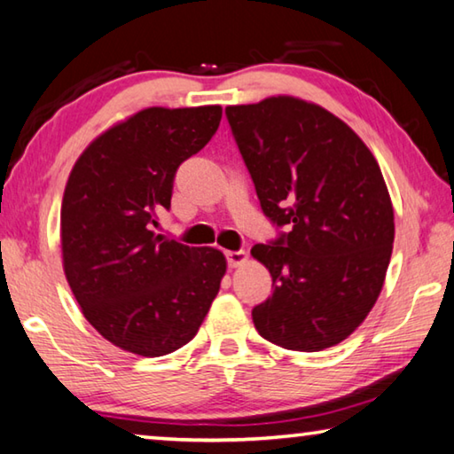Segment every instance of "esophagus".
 <instances>
[{"instance_id": "34e87169", "label": "esophagus", "mask_w": 454, "mask_h": 454, "mask_svg": "<svg viewBox=\"0 0 454 454\" xmlns=\"http://www.w3.org/2000/svg\"><path fill=\"white\" fill-rule=\"evenodd\" d=\"M225 257L229 267H237L247 262V254H245V251H227Z\"/></svg>"}]
</instances>
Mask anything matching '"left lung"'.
Segmentation results:
<instances>
[{"label": "left lung", "instance_id": "left-lung-1", "mask_svg": "<svg viewBox=\"0 0 454 454\" xmlns=\"http://www.w3.org/2000/svg\"><path fill=\"white\" fill-rule=\"evenodd\" d=\"M262 211L286 227L251 249L273 294L254 308L259 336L319 352L358 328L380 295L395 211L380 167L356 132L294 96L225 108Z\"/></svg>", "mask_w": 454, "mask_h": 454}]
</instances>
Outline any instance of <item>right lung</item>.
I'll return each instance as SVG.
<instances>
[{
	"instance_id": "add662e5",
	"label": "right lung",
	"mask_w": 454,
	"mask_h": 454,
	"mask_svg": "<svg viewBox=\"0 0 454 454\" xmlns=\"http://www.w3.org/2000/svg\"><path fill=\"white\" fill-rule=\"evenodd\" d=\"M221 106L140 110L92 140L68 176L59 213L64 273L100 336L138 356L195 338L227 262L151 231L170 209L181 162L217 132Z\"/></svg>"
}]
</instances>
